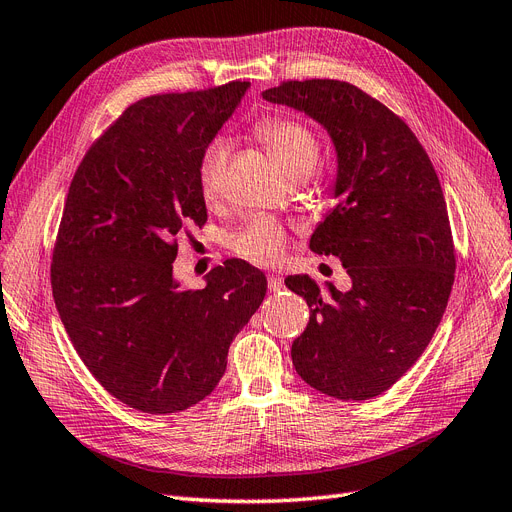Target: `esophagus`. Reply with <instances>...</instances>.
Wrapping results in <instances>:
<instances>
[{
	"instance_id": "1",
	"label": "esophagus",
	"mask_w": 512,
	"mask_h": 512,
	"mask_svg": "<svg viewBox=\"0 0 512 512\" xmlns=\"http://www.w3.org/2000/svg\"><path fill=\"white\" fill-rule=\"evenodd\" d=\"M282 287H285V282H282L280 276H270V278H268V289H270L272 293L282 291Z\"/></svg>"
}]
</instances>
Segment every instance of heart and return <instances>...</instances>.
<instances>
[{
  "mask_svg": "<svg viewBox=\"0 0 512 512\" xmlns=\"http://www.w3.org/2000/svg\"><path fill=\"white\" fill-rule=\"evenodd\" d=\"M253 130L293 181L312 173L320 158V141L310 124L287 113H272L261 118ZM230 151V141L223 137L213 139L202 151L198 162V187L206 202H215L223 192ZM230 244L240 257L257 266H272L285 251L287 232L272 217H255L232 236Z\"/></svg>",
  "mask_w": 512,
  "mask_h": 512,
  "instance_id": "1",
  "label": "heart"
}]
</instances>
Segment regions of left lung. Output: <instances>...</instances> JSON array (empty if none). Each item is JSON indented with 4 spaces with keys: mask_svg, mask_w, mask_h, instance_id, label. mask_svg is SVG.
I'll return each instance as SVG.
<instances>
[{
    "mask_svg": "<svg viewBox=\"0 0 512 512\" xmlns=\"http://www.w3.org/2000/svg\"><path fill=\"white\" fill-rule=\"evenodd\" d=\"M263 99L308 113L337 151V206L310 249L352 278L320 293L308 276L287 287L310 323L291 348L301 380L342 401H367L399 382L437 331L456 278L445 196L426 149L384 103L339 80H289Z\"/></svg>",
    "mask_w": 512,
    "mask_h": 512,
    "instance_id": "left-lung-1",
    "label": "left lung"
}]
</instances>
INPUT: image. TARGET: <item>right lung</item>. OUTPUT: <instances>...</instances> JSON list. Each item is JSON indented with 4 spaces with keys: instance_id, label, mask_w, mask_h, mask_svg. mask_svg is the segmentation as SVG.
Here are the masks:
<instances>
[{
    "instance_id": "right-lung-1",
    "label": "right lung",
    "mask_w": 512,
    "mask_h": 512,
    "mask_svg": "<svg viewBox=\"0 0 512 512\" xmlns=\"http://www.w3.org/2000/svg\"><path fill=\"white\" fill-rule=\"evenodd\" d=\"M249 82L132 103L75 170L52 251V295L97 382L124 405L177 413L211 394L227 350L266 297L268 280L227 259L200 291L173 278L177 238L206 223L204 147Z\"/></svg>"
}]
</instances>
